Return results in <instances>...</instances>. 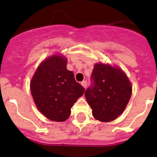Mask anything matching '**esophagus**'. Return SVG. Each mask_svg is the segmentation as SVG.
<instances>
[{
  "label": "esophagus",
  "instance_id": "34e87169",
  "mask_svg": "<svg viewBox=\"0 0 157 157\" xmlns=\"http://www.w3.org/2000/svg\"><path fill=\"white\" fill-rule=\"evenodd\" d=\"M81 85H82V86L84 87V88H86V87H87V82H86V81H83V82H82V83H81Z\"/></svg>",
  "mask_w": 157,
  "mask_h": 157
}]
</instances>
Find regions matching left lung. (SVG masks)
<instances>
[{
    "label": "left lung",
    "mask_w": 157,
    "mask_h": 157,
    "mask_svg": "<svg viewBox=\"0 0 157 157\" xmlns=\"http://www.w3.org/2000/svg\"><path fill=\"white\" fill-rule=\"evenodd\" d=\"M91 78L92 84L85 95L92 109L93 117L103 122L115 120L131 98L129 78L120 68L102 63L94 65Z\"/></svg>",
    "instance_id": "1"
}]
</instances>
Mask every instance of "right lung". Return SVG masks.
<instances>
[{
  "mask_svg": "<svg viewBox=\"0 0 157 157\" xmlns=\"http://www.w3.org/2000/svg\"><path fill=\"white\" fill-rule=\"evenodd\" d=\"M67 59L54 55L39 66L30 82L33 98L39 111L48 119L63 122L69 118L71 108L84 94L85 88L66 69Z\"/></svg>",
  "mask_w": 157,
  "mask_h": 157,
  "instance_id": "add662e5",
  "label": "right lung"
}]
</instances>
